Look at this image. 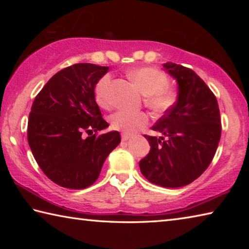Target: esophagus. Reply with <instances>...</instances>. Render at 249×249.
I'll return each instance as SVG.
<instances>
[{"label": "esophagus", "mask_w": 249, "mask_h": 249, "mask_svg": "<svg viewBox=\"0 0 249 249\" xmlns=\"http://www.w3.org/2000/svg\"><path fill=\"white\" fill-rule=\"evenodd\" d=\"M130 138V135L129 134H126V133H122V141L123 142H127Z\"/></svg>", "instance_id": "obj_1"}]
</instances>
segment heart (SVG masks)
Segmentation results:
<instances>
[{"label":"heart","mask_w":249,"mask_h":249,"mask_svg":"<svg viewBox=\"0 0 249 249\" xmlns=\"http://www.w3.org/2000/svg\"><path fill=\"white\" fill-rule=\"evenodd\" d=\"M128 75L140 88L142 93L145 94L146 103L156 113H165L175 105L177 91L168 86L169 78L162 70L154 67H141L130 70ZM109 87H111V77L108 74L103 75L95 86L94 94L96 103L102 108L111 107ZM109 121L114 129L122 130L126 134H133L149 123V116L144 112L121 109L114 113Z\"/></svg>","instance_id":"heart-1"}]
</instances>
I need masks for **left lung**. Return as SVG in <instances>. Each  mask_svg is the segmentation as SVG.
<instances>
[{
  "mask_svg": "<svg viewBox=\"0 0 249 249\" xmlns=\"http://www.w3.org/2000/svg\"><path fill=\"white\" fill-rule=\"evenodd\" d=\"M162 66L177 80L178 98L153 126L163 136L144 135L150 151L140 168L151 183L179 188L199 178L212 161L221 138V116L215 95L195 71L174 62Z\"/></svg>",
  "mask_w": 249,
  "mask_h": 249,
  "instance_id": "1",
  "label": "left lung"
}]
</instances>
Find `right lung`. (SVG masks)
<instances>
[{"mask_svg":"<svg viewBox=\"0 0 249 249\" xmlns=\"http://www.w3.org/2000/svg\"><path fill=\"white\" fill-rule=\"evenodd\" d=\"M107 71L108 67L93 64L67 67L34 100L28 144L40 169L60 187L80 190L93 184L105 159L121 142L116 130L96 135L108 126L94 94Z\"/></svg>","mask_w":249,"mask_h":249,"instance_id":"add662e5","label":"right lung"}]
</instances>
